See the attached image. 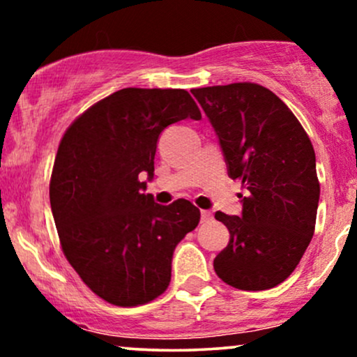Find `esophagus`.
Listing matches in <instances>:
<instances>
[{
	"label": "esophagus",
	"mask_w": 357,
	"mask_h": 357,
	"mask_svg": "<svg viewBox=\"0 0 357 357\" xmlns=\"http://www.w3.org/2000/svg\"><path fill=\"white\" fill-rule=\"evenodd\" d=\"M208 220H211V213L206 210H202V221H208Z\"/></svg>",
	"instance_id": "34e87169"
}]
</instances>
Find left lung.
<instances>
[{"label":"left lung","mask_w":357,"mask_h":357,"mask_svg":"<svg viewBox=\"0 0 357 357\" xmlns=\"http://www.w3.org/2000/svg\"><path fill=\"white\" fill-rule=\"evenodd\" d=\"M223 151L228 176L240 179L241 215L216 211L230 231L216 255V275L240 290H267L296 270L312 240L319 186L315 153L304 127L258 84L192 89Z\"/></svg>","instance_id":"1"}]
</instances>
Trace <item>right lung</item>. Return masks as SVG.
Returning a JSON list of instances; mask_svg holds the SVG:
<instances>
[{
  "mask_svg": "<svg viewBox=\"0 0 357 357\" xmlns=\"http://www.w3.org/2000/svg\"><path fill=\"white\" fill-rule=\"evenodd\" d=\"M202 112L183 89H122L85 110L61 137L50 204L65 257L109 304L142 305L171 282L176 245L198 227L186 199L146 195L159 134Z\"/></svg>",
  "mask_w": 357,
  "mask_h": 357,
  "instance_id": "1",
  "label": "right lung"
}]
</instances>
